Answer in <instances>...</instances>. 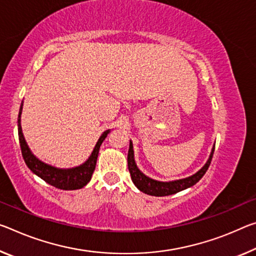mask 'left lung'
Wrapping results in <instances>:
<instances>
[{
  "instance_id": "obj_1",
  "label": "left lung",
  "mask_w": 256,
  "mask_h": 256,
  "mask_svg": "<svg viewBox=\"0 0 256 256\" xmlns=\"http://www.w3.org/2000/svg\"><path fill=\"white\" fill-rule=\"evenodd\" d=\"M213 154H214V147L212 148V152H210V158L208 160V162H206V164L202 166L197 173L192 174V176L184 178V179H180V180L163 182V181L154 180L152 178L144 176V174L138 168L134 160V152H133L132 141H130L128 154V171H130V174H131V179L133 181V184H136V186L140 190V192L150 194V196L163 197V196H168V194H173L182 192V190L190 188V186L196 184L197 182L204 176L206 171H208V166L210 164V160H212Z\"/></svg>"
}]
</instances>
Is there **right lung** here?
Returning a JSON list of instances; mask_svg holds the SVG:
<instances>
[{
  "label": "right lung",
  "mask_w": 256,
  "mask_h": 256,
  "mask_svg": "<svg viewBox=\"0 0 256 256\" xmlns=\"http://www.w3.org/2000/svg\"><path fill=\"white\" fill-rule=\"evenodd\" d=\"M22 106H20L18 115V136L24 160H25L28 168H30L34 174H36V176H40V179L46 181V184L54 186L58 189L76 190L86 186L91 180L93 172H94L100 146L104 142V140L106 139V136H108V133L110 132V130H107V131H104L102 134H101L98 142L96 144V147L93 148L92 154L85 163L72 168H58L52 165L43 163L42 160L36 158V156H34L33 152H30V147L27 146L25 138H24L22 124H20V115H22Z\"/></svg>",
  "instance_id": "right-lung-1"
}]
</instances>
